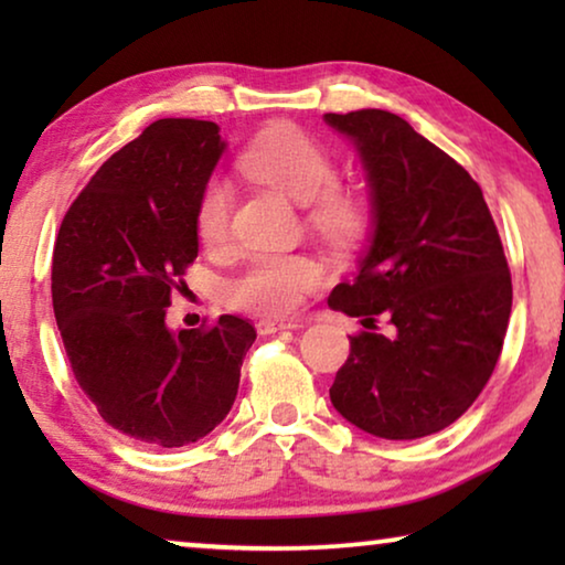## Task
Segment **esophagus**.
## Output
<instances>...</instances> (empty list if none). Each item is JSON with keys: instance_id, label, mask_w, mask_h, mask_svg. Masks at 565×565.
<instances>
[{"instance_id": "1", "label": "esophagus", "mask_w": 565, "mask_h": 565, "mask_svg": "<svg viewBox=\"0 0 565 565\" xmlns=\"http://www.w3.org/2000/svg\"><path fill=\"white\" fill-rule=\"evenodd\" d=\"M259 334H277V331H298L303 329L300 321H259Z\"/></svg>"}]
</instances>
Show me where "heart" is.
<instances>
[{"label":"heart","mask_w":565,"mask_h":565,"mask_svg":"<svg viewBox=\"0 0 565 565\" xmlns=\"http://www.w3.org/2000/svg\"><path fill=\"white\" fill-rule=\"evenodd\" d=\"M242 169L254 180L308 206V223L331 244H347L365 226V205L350 190L334 188L337 161L323 146L296 126L262 134L242 157ZM234 192L221 177H211L195 203V234L207 249L228 242ZM316 280L313 262L298 254H262L228 282V300L238 308L280 316L298 306L300 292Z\"/></svg>","instance_id":"b5f03b06"}]
</instances>
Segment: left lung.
I'll return each instance as SVG.
<instances>
[{
    "instance_id": "8db88e82",
    "label": "left lung",
    "mask_w": 565,
    "mask_h": 565,
    "mask_svg": "<svg viewBox=\"0 0 565 565\" xmlns=\"http://www.w3.org/2000/svg\"><path fill=\"white\" fill-rule=\"evenodd\" d=\"M323 120L358 149L373 207L358 277L329 296L365 327L350 337L331 404L367 435H435L468 412L504 344L512 275L497 223L473 177L398 115Z\"/></svg>"
}]
</instances>
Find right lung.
I'll return each mask as SVG.
<instances>
[{
  "label": "right lung",
  "mask_w": 565,
  "mask_h": 565,
  "mask_svg": "<svg viewBox=\"0 0 565 565\" xmlns=\"http://www.w3.org/2000/svg\"><path fill=\"white\" fill-rule=\"evenodd\" d=\"M211 120L164 118L115 151L61 221L53 313L74 377L113 429L157 447L198 443L226 419L249 321L167 327L198 257L195 203L226 141Z\"/></svg>",
  "instance_id": "obj_1"
}]
</instances>
